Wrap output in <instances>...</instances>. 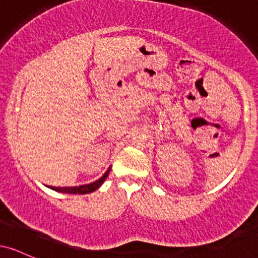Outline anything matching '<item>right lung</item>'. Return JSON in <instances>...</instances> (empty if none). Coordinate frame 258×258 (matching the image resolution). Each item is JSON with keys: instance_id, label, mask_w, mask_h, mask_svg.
Instances as JSON below:
<instances>
[{"instance_id": "obj_1", "label": "right lung", "mask_w": 258, "mask_h": 258, "mask_svg": "<svg viewBox=\"0 0 258 258\" xmlns=\"http://www.w3.org/2000/svg\"><path fill=\"white\" fill-rule=\"evenodd\" d=\"M109 171H110V168H109L106 172L103 174L102 177L98 180H96V182L93 183H90V184H85V185H79V186H49V188L53 189V190H57V191H60V193H68V194H88V193H92V191H94L96 189H98L100 185L103 184V182L106 179V177H108L109 174Z\"/></svg>"}]
</instances>
